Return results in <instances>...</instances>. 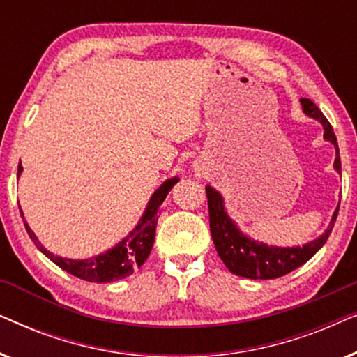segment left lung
<instances>
[{
  "instance_id": "1",
  "label": "left lung",
  "mask_w": 357,
  "mask_h": 357,
  "mask_svg": "<svg viewBox=\"0 0 357 357\" xmlns=\"http://www.w3.org/2000/svg\"><path fill=\"white\" fill-rule=\"evenodd\" d=\"M301 102L305 114L314 116L315 120H319L324 125L325 138L336 146L335 169L341 172L340 149L330 121L325 119V115L321 114L319 107L310 99H301ZM206 197L209 209V227H211L213 242L218 250V255L221 257V260L229 268V271H232L237 276L250 278V280H275V278L284 276L287 273L294 271L296 268L304 265L305 261H309L324 247L331 229L335 226L340 209V206L336 208L328 231L320 238L307 243L304 247L278 248L268 247L265 243L253 242L243 236L236 224L229 219L226 211H224L222 198L216 190L206 187Z\"/></svg>"
}]
</instances>
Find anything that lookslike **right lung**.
Segmentation results:
<instances>
[{"label": "right lung", "mask_w": 357, "mask_h": 357, "mask_svg": "<svg viewBox=\"0 0 357 357\" xmlns=\"http://www.w3.org/2000/svg\"><path fill=\"white\" fill-rule=\"evenodd\" d=\"M22 165L19 164L17 167V177L21 174ZM178 182V178H170L167 182L162 183L158 192L153 195L151 202L148 204V209L141 218V221L136 227V231L130 234V237L126 241L120 242L115 248H112L107 253H102L99 257L89 258V260H66V258L55 257L53 253L47 252L40 243L37 242L33 232L29 229V226L24 222V226L27 229L29 237L32 238L33 243L40 248L43 255L50 258V260L70 273V275L79 278V280L89 281V282H110L121 280L133 275L136 268H139L146 261V258L149 257L151 250H153L154 236H155V224H158L159 218V206L167 197L170 190L175 183ZM22 216V211H21Z\"/></svg>", "instance_id": "1"}]
</instances>
